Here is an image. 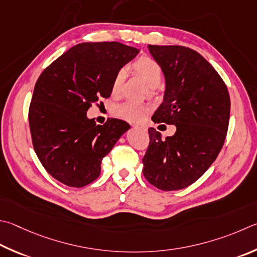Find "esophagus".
<instances>
[{
	"mask_svg": "<svg viewBox=\"0 0 257 257\" xmlns=\"http://www.w3.org/2000/svg\"><path fill=\"white\" fill-rule=\"evenodd\" d=\"M134 127H135V128H137V129L144 130V132H146V130H147V127H146V125H139V124H135Z\"/></svg>",
	"mask_w": 257,
	"mask_h": 257,
	"instance_id": "1",
	"label": "esophagus"
}]
</instances>
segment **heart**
<instances>
[{
	"label": "heart",
	"mask_w": 257,
	"mask_h": 257,
	"mask_svg": "<svg viewBox=\"0 0 257 257\" xmlns=\"http://www.w3.org/2000/svg\"><path fill=\"white\" fill-rule=\"evenodd\" d=\"M134 69L152 88H156L161 85L163 80V69L156 60L147 57V56H143L134 63ZM125 75H127L125 68H120L115 73L112 81V86H111V91H112L113 95H118L120 93ZM148 108L146 105L135 103V102H123V103L118 104L114 108L115 115H118L121 119L132 121V122L142 121L146 116Z\"/></svg>",
	"instance_id": "obj_1"
}]
</instances>
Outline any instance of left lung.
<instances>
[{
    "label": "left lung",
    "mask_w": 257,
    "mask_h": 257,
    "mask_svg": "<svg viewBox=\"0 0 257 257\" xmlns=\"http://www.w3.org/2000/svg\"><path fill=\"white\" fill-rule=\"evenodd\" d=\"M165 77L155 123L175 124L171 137L149 128L143 173L163 191L184 189L203 175L225 143L230 115L226 84L197 51L183 46L148 45Z\"/></svg>",
    "instance_id": "left-lung-1"
}]
</instances>
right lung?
<instances>
[{"label": "right lung", "instance_id": "add662e5", "mask_svg": "<svg viewBox=\"0 0 257 257\" xmlns=\"http://www.w3.org/2000/svg\"><path fill=\"white\" fill-rule=\"evenodd\" d=\"M139 50L115 41L74 46L41 73L29 108L35 152L45 170L72 188L92 183L101 162L130 125L119 119L96 124L86 112L111 95L115 73Z\"/></svg>", "mask_w": 257, "mask_h": 257}]
</instances>
